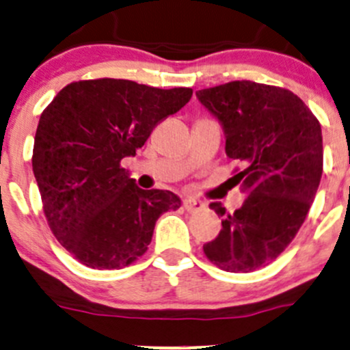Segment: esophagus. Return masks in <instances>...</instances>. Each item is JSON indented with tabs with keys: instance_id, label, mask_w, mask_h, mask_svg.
Instances as JSON below:
<instances>
[{
	"instance_id": "1",
	"label": "esophagus",
	"mask_w": 350,
	"mask_h": 350,
	"mask_svg": "<svg viewBox=\"0 0 350 350\" xmlns=\"http://www.w3.org/2000/svg\"><path fill=\"white\" fill-rule=\"evenodd\" d=\"M183 208H185L188 213H196V211L203 210L204 204L203 201L195 200V198H186V200H183Z\"/></svg>"
}]
</instances>
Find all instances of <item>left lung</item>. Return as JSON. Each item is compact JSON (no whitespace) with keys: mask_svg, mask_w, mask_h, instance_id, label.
Returning a JSON list of instances; mask_svg holds the SVG:
<instances>
[{"mask_svg":"<svg viewBox=\"0 0 350 350\" xmlns=\"http://www.w3.org/2000/svg\"><path fill=\"white\" fill-rule=\"evenodd\" d=\"M196 96L220 120L225 152L242 162L234 179L247 195L234 213L210 204L224 220L204 256L227 273H250L273 262L308 215L323 171L320 122L295 93L269 84L232 81Z\"/></svg>","mask_w":350,"mask_h":350,"instance_id":"obj_1","label":"left lung"}]
</instances>
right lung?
Listing matches in <instances>:
<instances>
[{
  "instance_id": "obj_1",
  "label": "right lung",
  "mask_w": 350,
  "mask_h": 350,
  "mask_svg": "<svg viewBox=\"0 0 350 350\" xmlns=\"http://www.w3.org/2000/svg\"><path fill=\"white\" fill-rule=\"evenodd\" d=\"M191 88L159 90L129 79L76 81L42 111L31 167L59 243L93 269H122L146 254L157 218L181 200L140 189L122 167Z\"/></svg>"
}]
</instances>
